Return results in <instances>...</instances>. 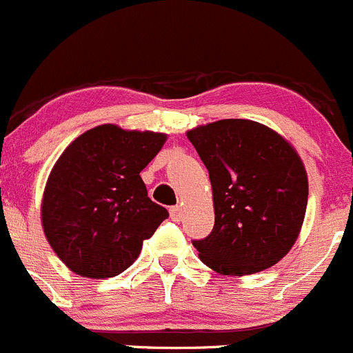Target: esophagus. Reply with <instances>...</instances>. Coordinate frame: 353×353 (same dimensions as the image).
Returning a JSON list of instances; mask_svg holds the SVG:
<instances>
[{"instance_id":"esophagus-1","label":"esophagus","mask_w":353,"mask_h":353,"mask_svg":"<svg viewBox=\"0 0 353 353\" xmlns=\"http://www.w3.org/2000/svg\"><path fill=\"white\" fill-rule=\"evenodd\" d=\"M170 214H172L173 221H181V218H183V208L181 205H173L170 209Z\"/></svg>"}]
</instances>
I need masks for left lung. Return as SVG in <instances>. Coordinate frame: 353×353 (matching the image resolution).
Wrapping results in <instances>:
<instances>
[{"label": "left lung", "instance_id": "left-lung-1", "mask_svg": "<svg viewBox=\"0 0 353 353\" xmlns=\"http://www.w3.org/2000/svg\"><path fill=\"white\" fill-rule=\"evenodd\" d=\"M209 172L214 228L195 240L202 263L225 276L274 266L299 239L309 197L294 145L252 120L212 121L187 132Z\"/></svg>", "mask_w": 353, "mask_h": 353}]
</instances>
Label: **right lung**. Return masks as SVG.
<instances>
[{
	"instance_id": "obj_1",
	"label": "right lung",
	"mask_w": 353,
	"mask_h": 353,
	"mask_svg": "<svg viewBox=\"0 0 353 353\" xmlns=\"http://www.w3.org/2000/svg\"><path fill=\"white\" fill-rule=\"evenodd\" d=\"M166 139L106 123L83 132L61 152L44 187L41 221L70 271L90 280L123 273L168 218L141 178Z\"/></svg>"
}]
</instances>
